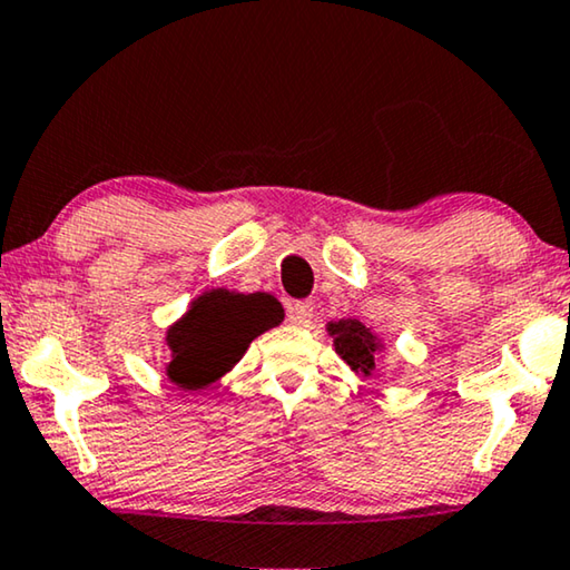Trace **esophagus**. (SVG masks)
<instances>
[{
    "instance_id": "esophagus-1",
    "label": "esophagus",
    "mask_w": 570,
    "mask_h": 570,
    "mask_svg": "<svg viewBox=\"0 0 570 570\" xmlns=\"http://www.w3.org/2000/svg\"><path fill=\"white\" fill-rule=\"evenodd\" d=\"M288 320L294 325H307L312 320V304L309 302H296L288 307Z\"/></svg>"
}]
</instances>
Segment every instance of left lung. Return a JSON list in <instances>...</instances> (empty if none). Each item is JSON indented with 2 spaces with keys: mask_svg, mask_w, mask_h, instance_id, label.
<instances>
[{
  "mask_svg": "<svg viewBox=\"0 0 570 570\" xmlns=\"http://www.w3.org/2000/svg\"><path fill=\"white\" fill-rule=\"evenodd\" d=\"M325 331L333 338L335 354L351 366V372H356L358 376H372L376 372L384 354V341L380 333H374L372 327H366L356 317L331 320Z\"/></svg>",
  "mask_w": 570,
  "mask_h": 570,
  "instance_id": "left-lung-1",
  "label": "left lung"
}]
</instances>
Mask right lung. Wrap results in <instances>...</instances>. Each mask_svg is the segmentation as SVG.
Segmentation results:
<instances>
[{
    "label": "right lung",
    "mask_w": 570,
    "mask_h": 570,
    "mask_svg": "<svg viewBox=\"0 0 570 570\" xmlns=\"http://www.w3.org/2000/svg\"><path fill=\"white\" fill-rule=\"evenodd\" d=\"M284 307L271 294L206 288L186 315L167 327L170 362L165 374L175 387L202 392L232 372L261 333L282 325Z\"/></svg>",
    "instance_id": "1"
}]
</instances>
